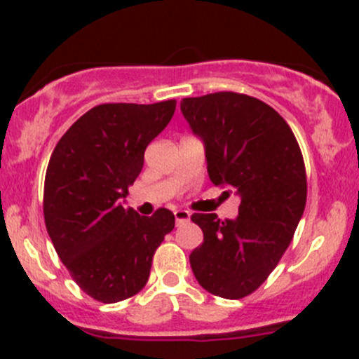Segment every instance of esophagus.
Returning a JSON list of instances; mask_svg holds the SVG:
<instances>
[{"mask_svg":"<svg viewBox=\"0 0 359 359\" xmlns=\"http://www.w3.org/2000/svg\"><path fill=\"white\" fill-rule=\"evenodd\" d=\"M173 215H175L177 226H180V224H186L191 220V213L187 212V210H175V212H173Z\"/></svg>","mask_w":359,"mask_h":359,"instance_id":"34e87169","label":"esophagus"}]
</instances>
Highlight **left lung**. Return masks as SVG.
<instances>
[{
  "mask_svg": "<svg viewBox=\"0 0 359 359\" xmlns=\"http://www.w3.org/2000/svg\"><path fill=\"white\" fill-rule=\"evenodd\" d=\"M180 111L205 144L210 180L241 200L234 220L193 213L203 243L189 255L191 267L206 292L243 299L278 266L306 208L299 142L273 107L243 93L189 97Z\"/></svg>",
  "mask_w": 359,
  "mask_h": 359,
  "instance_id": "obj_1",
  "label": "left lung"
}]
</instances>
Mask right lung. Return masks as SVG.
Returning <instances> with one entry per match:
<instances>
[{
  "mask_svg": "<svg viewBox=\"0 0 359 359\" xmlns=\"http://www.w3.org/2000/svg\"><path fill=\"white\" fill-rule=\"evenodd\" d=\"M177 100L100 104L57 142L45 177L43 213L55 252L79 288L114 304L149 280L156 248L175 226L170 210L142 217L121 198L144 166V151L165 130Z\"/></svg>",
  "mask_w": 359,
  "mask_h": 359,
  "instance_id": "add662e5",
  "label": "right lung"
}]
</instances>
